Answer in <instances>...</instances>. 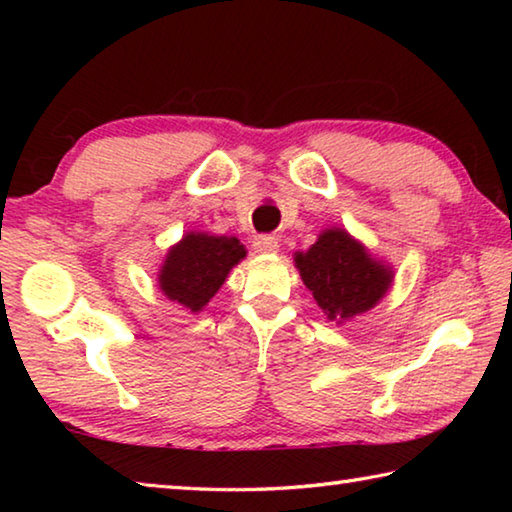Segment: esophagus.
Returning a JSON list of instances; mask_svg holds the SVG:
<instances>
[{
  "label": "esophagus",
  "instance_id": "34e87169",
  "mask_svg": "<svg viewBox=\"0 0 512 512\" xmlns=\"http://www.w3.org/2000/svg\"><path fill=\"white\" fill-rule=\"evenodd\" d=\"M253 248H255V253H259V255H273V253H277V250H280V241H277L271 235H259V237L253 239Z\"/></svg>",
  "mask_w": 512,
  "mask_h": 512
}]
</instances>
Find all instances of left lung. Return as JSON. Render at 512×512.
<instances>
[{"mask_svg": "<svg viewBox=\"0 0 512 512\" xmlns=\"http://www.w3.org/2000/svg\"><path fill=\"white\" fill-rule=\"evenodd\" d=\"M293 262L327 320L343 325L366 314L393 287V266L345 228H325L309 250H298Z\"/></svg>", "mask_w": 512, "mask_h": 512, "instance_id": "left-lung-1", "label": "left lung"}]
</instances>
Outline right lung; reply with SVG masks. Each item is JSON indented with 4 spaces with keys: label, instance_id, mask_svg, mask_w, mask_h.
<instances>
[{
    "label": "right lung",
    "instance_id": "add662e5",
    "mask_svg": "<svg viewBox=\"0 0 512 512\" xmlns=\"http://www.w3.org/2000/svg\"><path fill=\"white\" fill-rule=\"evenodd\" d=\"M246 253L237 237L189 230L164 255L158 268V287L171 302L198 314Z\"/></svg>",
    "mask_w": 512,
    "mask_h": 512
}]
</instances>
